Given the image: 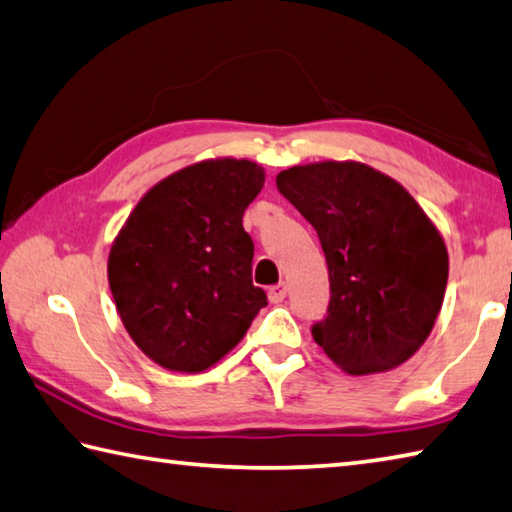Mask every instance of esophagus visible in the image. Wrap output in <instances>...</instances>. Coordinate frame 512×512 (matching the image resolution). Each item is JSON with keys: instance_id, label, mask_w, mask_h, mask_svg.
Segmentation results:
<instances>
[{"instance_id": "1", "label": "esophagus", "mask_w": 512, "mask_h": 512, "mask_svg": "<svg viewBox=\"0 0 512 512\" xmlns=\"http://www.w3.org/2000/svg\"><path fill=\"white\" fill-rule=\"evenodd\" d=\"M267 296H269V301H272V303H283L285 296H287V285L285 283H278L274 287H269Z\"/></svg>"}]
</instances>
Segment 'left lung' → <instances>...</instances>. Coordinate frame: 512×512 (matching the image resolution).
I'll return each instance as SVG.
<instances>
[{
    "label": "left lung",
    "instance_id": "obj_1",
    "mask_svg": "<svg viewBox=\"0 0 512 512\" xmlns=\"http://www.w3.org/2000/svg\"><path fill=\"white\" fill-rule=\"evenodd\" d=\"M321 240L330 307L312 336L347 374L385 372L426 343L448 283V249L397 180L363 162H312L276 176Z\"/></svg>",
    "mask_w": 512,
    "mask_h": 512
}]
</instances>
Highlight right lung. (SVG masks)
<instances>
[{"instance_id":"right-lung-1","label":"right lung","mask_w":512,"mask_h":512,"mask_svg":"<svg viewBox=\"0 0 512 512\" xmlns=\"http://www.w3.org/2000/svg\"><path fill=\"white\" fill-rule=\"evenodd\" d=\"M265 185L252 160H202L153 185L109 252L129 336L171 372L211 368L243 341L267 296L252 283L243 214Z\"/></svg>"}]
</instances>
